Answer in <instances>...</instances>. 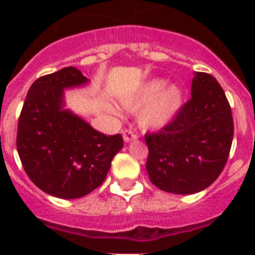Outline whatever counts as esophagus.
Masks as SVG:
<instances>
[{
  "instance_id": "1",
  "label": "esophagus",
  "mask_w": 255,
  "mask_h": 255,
  "mask_svg": "<svg viewBox=\"0 0 255 255\" xmlns=\"http://www.w3.org/2000/svg\"><path fill=\"white\" fill-rule=\"evenodd\" d=\"M122 135H123V139L126 143H129V141H133V140L137 139V135L133 133L132 131H129V129H124V131L122 132Z\"/></svg>"
}]
</instances>
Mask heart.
Masks as SVG:
<instances>
[{
    "label": "heart",
    "mask_w": 255,
    "mask_h": 255,
    "mask_svg": "<svg viewBox=\"0 0 255 255\" xmlns=\"http://www.w3.org/2000/svg\"><path fill=\"white\" fill-rule=\"evenodd\" d=\"M164 78H152L122 98V103L131 111H137V123L144 129H160L178 115L184 104V91L176 83L167 85ZM112 115L119 116L115 106H108Z\"/></svg>",
    "instance_id": "1"
}]
</instances>
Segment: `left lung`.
I'll return each instance as SVG.
<instances>
[{
    "label": "left lung",
    "mask_w": 255,
    "mask_h": 255,
    "mask_svg": "<svg viewBox=\"0 0 255 255\" xmlns=\"http://www.w3.org/2000/svg\"><path fill=\"white\" fill-rule=\"evenodd\" d=\"M233 116L216 78L194 73L192 98L157 133H147V172L153 185L193 194L212 185L225 167L233 141Z\"/></svg>",
    "instance_id": "8db88e82"
}]
</instances>
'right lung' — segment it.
<instances>
[{
	"label": "right lung",
	"mask_w": 255,
	"mask_h": 255,
	"mask_svg": "<svg viewBox=\"0 0 255 255\" xmlns=\"http://www.w3.org/2000/svg\"><path fill=\"white\" fill-rule=\"evenodd\" d=\"M88 83L75 67L39 78L30 87L18 120L17 151L23 169L54 197L73 200L96 189L123 148L120 133L104 135L65 108V90Z\"/></svg>",
	"instance_id": "1"
}]
</instances>
